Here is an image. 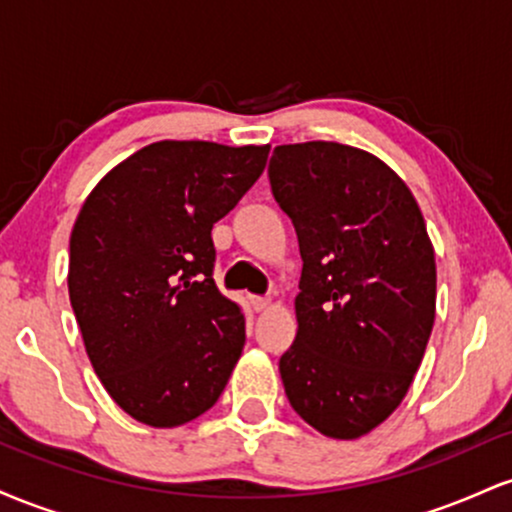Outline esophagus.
I'll return each mask as SVG.
<instances>
[{
    "label": "esophagus",
    "mask_w": 512,
    "mask_h": 512,
    "mask_svg": "<svg viewBox=\"0 0 512 512\" xmlns=\"http://www.w3.org/2000/svg\"><path fill=\"white\" fill-rule=\"evenodd\" d=\"M269 305H272V301H269V298H260V296L252 298V308H255L257 313H262V310H267Z\"/></svg>",
    "instance_id": "esophagus-1"
}]
</instances>
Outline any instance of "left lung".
Wrapping results in <instances>:
<instances>
[{"mask_svg": "<svg viewBox=\"0 0 512 512\" xmlns=\"http://www.w3.org/2000/svg\"><path fill=\"white\" fill-rule=\"evenodd\" d=\"M269 182L303 257L281 383L305 424L356 440L402 404L431 337L436 255L426 221L395 170L356 146H276Z\"/></svg>", "mask_w": 512, "mask_h": 512, "instance_id": "8db88e82", "label": "left lung"}]
</instances>
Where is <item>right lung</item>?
<instances>
[{
  "label": "right lung",
  "mask_w": 512,
  "mask_h": 512,
  "mask_svg": "<svg viewBox=\"0 0 512 512\" xmlns=\"http://www.w3.org/2000/svg\"><path fill=\"white\" fill-rule=\"evenodd\" d=\"M267 156L269 144H149L103 175L76 216L69 301L93 370L139 424L202 416L243 354L245 317L211 276V228Z\"/></svg>",
  "instance_id": "right-lung-1"
}]
</instances>
